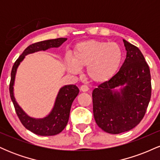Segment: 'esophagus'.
Listing matches in <instances>:
<instances>
[{
  "instance_id": "34e87169",
  "label": "esophagus",
  "mask_w": 160,
  "mask_h": 160,
  "mask_svg": "<svg viewBox=\"0 0 160 160\" xmlns=\"http://www.w3.org/2000/svg\"><path fill=\"white\" fill-rule=\"evenodd\" d=\"M80 90H81L82 92H87L88 90H89V88H88L87 86L82 85L81 86H80Z\"/></svg>"
}]
</instances>
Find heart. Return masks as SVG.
I'll return each instance as SVG.
<instances>
[{
    "label": "heart",
    "mask_w": 160,
    "mask_h": 160,
    "mask_svg": "<svg viewBox=\"0 0 160 160\" xmlns=\"http://www.w3.org/2000/svg\"><path fill=\"white\" fill-rule=\"evenodd\" d=\"M122 59L123 52L118 43L92 39L75 46L72 61L68 59L66 65L72 74L86 68V76L90 81L104 83L117 74Z\"/></svg>",
    "instance_id": "obj_1"
}]
</instances>
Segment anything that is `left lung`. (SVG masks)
<instances>
[{
  "label": "left lung",
  "instance_id": "obj_1",
  "mask_svg": "<svg viewBox=\"0 0 160 160\" xmlns=\"http://www.w3.org/2000/svg\"><path fill=\"white\" fill-rule=\"evenodd\" d=\"M123 43L127 52L120 71L92 92L95 122L110 134L125 132L139 124L151 97L149 66L140 49L126 40ZM120 86V91L114 90Z\"/></svg>",
  "mask_w": 160,
  "mask_h": 160
}]
</instances>
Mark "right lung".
Returning <instances> with one entry per match:
<instances>
[{"mask_svg": "<svg viewBox=\"0 0 160 160\" xmlns=\"http://www.w3.org/2000/svg\"><path fill=\"white\" fill-rule=\"evenodd\" d=\"M67 38H57L38 42L28 46L15 62L11 71L10 95L13 103L16 114L22 125L28 130L41 136H51L60 133L68 122L71 104L78 96L79 89L75 85H67L60 89L57 95L54 107L49 115L44 118L35 119L30 117L22 111L16 102L13 93V85L16 70L25 56L38 51L47 50L52 47H60Z\"/></svg>", "mask_w": 160, "mask_h": 160, "instance_id": "right-lung-1", "label": "right lung"}]
</instances>
